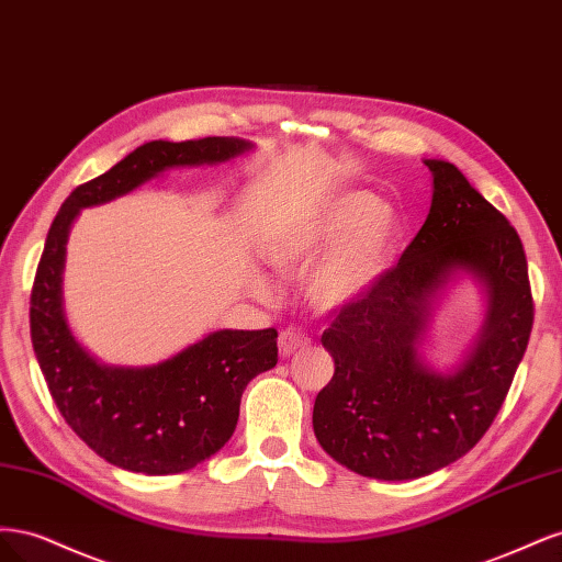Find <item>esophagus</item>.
Instances as JSON below:
<instances>
[{"instance_id":"1","label":"esophagus","mask_w":562,"mask_h":562,"mask_svg":"<svg viewBox=\"0 0 562 562\" xmlns=\"http://www.w3.org/2000/svg\"><path fill=\"white\" fill-rule=\"evenodd\" d=\"M304 347H310V337L304 335L302 330H297V328L281 330V335H279V351L283 356H295Z\"/></svg>"}]
</instances>
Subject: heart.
Here are the masks:
<instances>
[{
	"mask_svg": "<svg viewBox=\"0 0 562 562\" xmlns=\"http://www.w3.org/2000/svg\"><path fill=\"white\" fill-rule=\"evenodd\" d=\"M339 240L344 244L310 281V297L326 310L363 295L382 274L396 241V215L378 206L372 194H339L316 215L281 234L274 262L285 271L304 269Z\"/></svg>",
	"mask_w": 562,
	"mask_h": 562,
	"instance_id": "obj_1",
	"label": "heart"
}]
</instances>
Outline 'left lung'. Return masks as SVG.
Here are the masks:
<instances>
[{"label":"left lung","mask_w":562,"mask_h":562,"mask_svg":"<svg viewBox=\"0 0 562 562\" xmlns=\"http://www.w3.org/2000/svg\"><path fill=\"white\" fill-rule=\"evenodd\" d=\"M427 223L363 295L333 312L321 342L333 380L314 403V434L342 467L380 481L429 475L467 454L495 422L532 333L535 300L512 223L454 164L427 159ZM457 268L488 285L480 345L450 376L424 369L416 342L428 300Z\"/></svg>","instance_id":"left-lung-1"}]
</instances>
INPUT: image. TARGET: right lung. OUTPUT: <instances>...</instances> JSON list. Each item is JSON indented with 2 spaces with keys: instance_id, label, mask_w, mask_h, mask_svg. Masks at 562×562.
I'll return each instance as SVG.
<instances>
[{
  "instance_id": "right-lung-1",
  "label": "right lung",
  "mask_w": 562,
  "mask_h": 562,
  "mask_svg": "<svg viewBox=\"0 0 562 562\" xmlns=\"http://www.w3.org/2000/svg\"><path fill=\"white\" fill-rule=\"evenodd\" d=\"M246 149L250 143L239 138L145 143L79 184L50 223L30 293L32 347L65 422L114 467L166 475L215 454L236 429L246 384L279 361L277 330H217L149 368L100 366L63 314L67 232L81 209L122 196L166 168L227 161Z\"/></svg>"
}]
</instances>
